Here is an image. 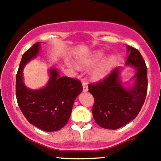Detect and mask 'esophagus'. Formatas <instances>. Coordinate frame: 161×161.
Listing matches in <instances>:
<instances>
[{
  "label": "esophagus",
  "instance_id": "34e87169",
  "mask_svg": "<svg viewBox=\"0 0 161 161\" xmlns=\"http://www.w3.org/2000/svg\"><path fill=\"white\" fill-rule=\"evenodd\" d=\"M82 89H83V92H87L89 90V88H88L87 84L86 82H83L82 83Z\"/></svg>",
  "mask_w": 161,
  "mask_h": 161
}]
</instances>
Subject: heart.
<instances>
[{
  "label": "heart",
  "instance_id": "obj_1",
  "mask_svg": "<svg viewBox=\"0 0 161 161\" xmlns=\"http://www.w3.org/2000/svg\"><path fill=\"white\" fill-rule=\"evenodd\" d=\"M102 50H95L91 54L82 56L78 59V65L82 68H89L100 62L89 72V77L93 81H101L105 79L112 70L116 62L114 55L110 54L105 56ZM103 59L102 60L101 59Z\"/></svg>",
  "mask_w": 161,
  "mask_h": 161
}]
</instances>
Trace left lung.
<instances>
[{
    "mask_svg": "<svg viewBox=\"0 0 161 161\" xmlns=\"http://www.w3.org/2000/svg\"><path fill=\"white\" fill-rule=\"evenodd\" d=\"M128 59L125 67L135 68L130 81L121 79L124 67H117L112 73L98 84L89 85V92L93 95L95 103L92 114L95 122L106 129H118L137 117L145 100L147 92V69L137 49L127 46Z\"/></svg>",
    "mask_w": 161,
    "mask_h": 161,
    "instance_id": "left-lung-1",
    "label": "left lung"
}]
</instances>
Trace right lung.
Segmentation results:
<instances>
[{"instance_id":"right-lung-1","label":"right lung","mask_w":161,"mask_h":161,"mask_svg":"<svg viewBox=\"0 0 161 161\" xmlns=\"http://www.w3.org/2000/svg\"><path fill=\"white\" fill-rule=\"evenodd\" d=\"M41 43H35L23 55L16 77V96L21 112L31 125L45 131H56L68 122L82 86L76 79L60 76L55 67L48 69V82L43 88L31 89L26 86L24 69L39 56Z\"/></svg>"}]
</instances>
